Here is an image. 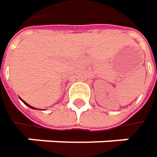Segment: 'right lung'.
Here are the masks:
<instances>
[{
    "label": "right lung",
    "instance_id": "obj_1",
    "mask_svg": "<svg viewBox=\"0 0 157 157\" xmlns=\"http://www.w3.org/2000/svg\"><path fill=\"white\" fill-rule=\"evenodd\" d=\"M20 100H21V101H22V102H23V103H24V104H25V105H28V106H29V107H30V108H32V109H36V108H35V107H33V106H31V105H29V104H28V103H26V102H25V101H24V100H21V98H20Z\"/></svg>",
    "mask_w": 157,
    "mask_h": 157
}]
</instances>
